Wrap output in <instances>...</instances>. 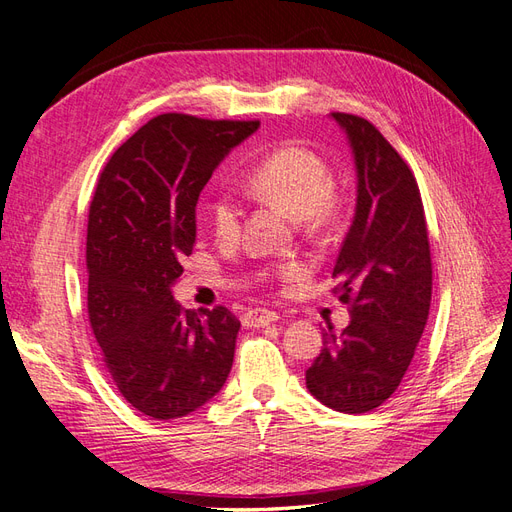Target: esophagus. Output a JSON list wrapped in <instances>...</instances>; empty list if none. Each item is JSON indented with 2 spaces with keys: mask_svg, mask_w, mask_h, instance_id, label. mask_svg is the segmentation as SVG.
Masks as SVG:
<instances>
[{
  "mask_svg": "<svg viewBox=\"0 0 512 512\" xmlns=\"http://www.w3.org/2000/svg\"><path fill=\"white\" fill-rule=\"evenodd\" d=\"M277 318H280V316L271 312V309L256 307V309H250V312L243 314V324H245V327H267V324L275 322Z\"/></svg>",
  "mask_w": 512,
  "mask_h": 512,
  "instance_id": "34e87169",
  "label": "esophagus"
}]
</instances>
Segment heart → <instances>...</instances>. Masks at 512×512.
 Masks as SVG:
<instances>
[{
    "instance_id": "obj_1",
    "label": "heart",
    "mask_w": 512,
    "mask_h": 512,
    "mask_svg": "<svg viewBox=\"0 0 512 512\" xmlns=\"http://www.w3.org/2000/svg\"><path fill=\"white\" fill-rule=\"evenodd\" d=\"M245 190L256 198L282 207L307 230L327 226L337 211L331 170L318 153L299 145H284L262 156L243 177ZM211 224L218 237H232L239 230L241 205L237 198L220 192L209 205ZM280 280H292L301 273L297 262H282L267 271Z\"/></svg>"
}]
</instances>
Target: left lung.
<instances>
[{
  "mask_svg": "<svg viewBox=\"0 0 512 512\" xmlns=\"http://www.w3.org/2000/svg\"><path fill=\"white\" fill-rule=\"evenodd\" d=\"M356 166V211L333 277L350 324L322 331L324 348L305 371L320 404L365 414L389 399L408 371L431 305V252L418 183L404 158L359 115L331 113Z\"/></svg>",
  "mask_w": 512,
  "mask_h": 512,
  "instance_id": "1",
  "label": "left lung"
}]
</instances>
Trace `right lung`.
Here are the masks:
<instances>
[{"label":"right lung","mask_w":512,"mask_h":512,"mask_svg":"<svg viewBox=\"0 0 512 512\" xmlns=\"http://www.w3.org/2000/svg\"><path fill=\"white\" fill-rule=\"evenodd\" d=\"M260 121L164 113L100 173L87 222V312L104 365L138 412L170 421L224 386L241 322L173 299L196 243V203L213 170Z\"/></svg>","instance_id":"1"}]
</instances>
